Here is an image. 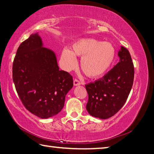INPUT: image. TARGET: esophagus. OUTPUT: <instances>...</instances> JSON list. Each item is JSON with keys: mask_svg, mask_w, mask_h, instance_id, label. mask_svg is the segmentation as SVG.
Segmentation results:
<instances>
[{"mask_svg": "<svg viewBox=\"0 0 154 154\" xmlns=\"http://www.w3.org/2000/svg\"><path fill=\"white\" fill-rule=\"evenodd\" d=\"M73 84H74V85H75V86L80 85V84H81L80 81H79V79H75L74 81H73Z\"/></svg>", "mask_w": 154, "mask_h": 154, "instance_id": "esophagus-1", "label": "esophagus"}]
</instances>
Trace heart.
<instances>
[{
  "label": "heart",
  "mask_w": 154,
  "mask_h": 154,
  "mask_svg": "<svg viewBox=\"0 0 154 154\" xmlns=\"http://www.w3.org/2000/svg\"><path fill=\"white\" fill-rule=\"evenodd\" d=\"M75 55L82 57L81 68L86 76L98 77L110 68L115 57V49L109 42H102L95 39H82L75 42L72 50H63L61 59L66 70L77 66Z\"/></svg>",
  "instance_id": "obj_1"
}]
</instances>
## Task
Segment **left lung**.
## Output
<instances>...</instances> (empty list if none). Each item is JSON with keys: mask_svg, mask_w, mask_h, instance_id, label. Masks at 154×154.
<instances>
[{"mask_svg": "<svg viewBox=\"0 0 154 154\" xmlns=\"http://www.w3.org/2000/svg\"><path fill=\"white\" fill-rule=\"evenodd\" d=\"M119 63L102 79L86 84V109L91 116L107 119L121 110L128 98L134 80L133 63L128 50L122 46Z\"/></svg>", "mask_w": 154, "mask_h": 154, "instance_id": "1", "label": "left lung"}]
</instances>
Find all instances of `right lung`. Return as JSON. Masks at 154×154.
<instances>
[{
  "instance_id": "right-lung-1",
  "label": "right lung",
  "mask_w": 154,
  "mask_h": 154,
  "mask_svg": "<svg viewBox=\"0 0 154 154\" xmlns=\"http://www.w3.org/2000/svg\"><path fill=\"white\" fill-rule=\"evenodd\" d=\"M13 80L22 104L41 119L60 112L73 86L72 75L60 71L54 53L42 47L38 33L30 35L17 50Z\"/></svg>"
}]
</instances>
